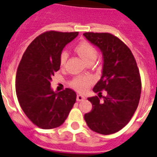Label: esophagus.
<instances>
[{
  "instance_id": "esophagus-1",
  "label": "esophagus",
  "mask_w": 157,
  "mask_h": 157,
  "mask_svg": "<svg viewBox=\"0 0 157 157\" xmlns=\"http://www.w3.org/2000/svg\"><path fill=\"white\" fill-rule=\"evenodd\" d=\"M85 99H86V97L84 95H81V94H77L76 95V100L79 101V102L85 100Z\"/></svg>"
}]
</instances>
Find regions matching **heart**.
I'll return each instance as SVG.
<instances>
[{
    "label": "heart",
    "mask_w": 157,
    "mask_h": 157,
    "mask_svg": "<svg viewBox=\"0 0 157 157\" xmlns=\"http://www.w3.org/2000/svg\"><path fill=\"white\" fill-rule=\"evenodd\" d=\"M75 51L82 58L84 61L89 63L94 61L98 56V51L93 45L87 41H81L75 46ZM68 54L65 51L59 55V63L60 66L64 67L67 61ZM94 79L90 76H76L71 81V86L79 92L86 91L90 86L94 83Z\"/></svg>",
    "instance_id": "heart-1"
}]
</instances>
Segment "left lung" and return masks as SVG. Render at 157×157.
<instances>
[{"label": "left lung", "instance_id": "8db88e82", "mask_svg": "<svg viewBox=\"0 0 157 157\" xmlns=\"http://www.w3.org/2000/svg\"><path fill=\"white\" fill-rule=\"evenodd\" d=\"M83 35L100 49L103 57V74L93 89L101 96L88 98L92 109L84 118L93 131L104 135L114 134L129 123L139 105L142 83L136 60L129 48L111 33ZM103 89L107 95L101 101Z\"/></svg>", "mask_w": 157, "mask_h": 157}]
</instances>
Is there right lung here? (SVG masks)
<instances>
[{"label":"right lung","mask_w":157,"mask_h":157,"mask_svg":"<svg viewBox=\"0 0 157 157\" xmlns=\"http://www.w3.org/2000/svg\"><path fill=\"white\" fill-rule=\"evenodd\" d=\"M77 35L78 32H45L28 45L18 64L15 79L18 103L28 119L39 128L60 126L76 102L75 91L67 88L54 92L50 81L60 68L63 49Z\"/></svg>","instance_id":"obj_1"}]
</instances>
